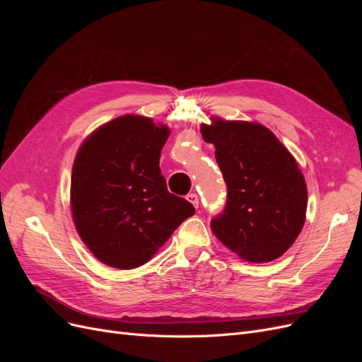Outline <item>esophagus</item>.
<instances>
[{
  "mask_svg": "<svg viewBox=\"0 0 362 362\" xmlns=\"http://www.w3.org/2000/svg\"><path fill=\"white\" fill-rule=\"evenodd\" d=\"M187 201H189L194 208L199 206V198H198V194H196V193H190V194L187 196Z\"/></svg>",
  "mask_w": 362,
  "mask_h": 362,
  "instance_id": "obj_1",
  "label": "esophagus"
}]
</instances>
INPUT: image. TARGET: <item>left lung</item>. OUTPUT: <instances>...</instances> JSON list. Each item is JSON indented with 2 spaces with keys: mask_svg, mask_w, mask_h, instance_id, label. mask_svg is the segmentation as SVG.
<instances>
[{
  "mask_svg": "<svg viewBox=\"0 0 362 362\" xmlns=\"http://www.w3.org/2000/svg\"><path fill=\"white\" fill-rule=\"evenodd\" d=\"M228 185L223 214L211 231L243 261L270 262L300 234L308 205L303 173L291 152L258 122L211 117L201 125Z\"/></svg>",
  "mask_w": 362,
  "mask_h": 362,
  "instance_id": "1",
  "label": "left lung"
}]
</instances>
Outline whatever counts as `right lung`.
I'll return each instance as SVG.
<instances>
[{
	"label": "right lung",
	"mask_w": 362,
	"mask_h": 362,
	"mask_svg": "<svg viewBox=\"0 0 362 362\" xmlns=\"http://www.w3.org/2000/svg\"><path fill=\"white\" fill-rule=\"evenodd\" d=\"M170 128L140 115L98 127L76 151L71 177L75 229L95 258L120 270L144 266L193 205L169 193L160 154Z\"/></svg>",
	"instance_id": "obj_1"
}]
</instances>
